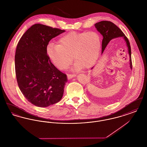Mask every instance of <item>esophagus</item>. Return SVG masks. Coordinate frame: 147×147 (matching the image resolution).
<instances>
[{"label":"esophagus","instance_id":"34e87169","mask_svg":"<svg viewBox=\"0 0 147 147\" xmlns=\"http://www.w3.org/2000/svg\"><path fill=\"white\" fill-rule=\"evenodd\" d=\"M67 76H68V79H71V78H72L73 77H76V75L75 74H68L67 75Z\"/></svg>","mask_w":147,"mask_h":147}]
</instances>
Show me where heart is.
Listing matches in <instances>:
<instances>
[{
    "label": "heart",
    "instance_id": "1",
    "mask_svg": "<svg viewBox=\"0 0 147 147\" xmlns=\"http://www.w3.org/2000/svg\"><path fill=\"white\" fill-rule=\"evenodd\" d=\"M101 47V37L94 31L71 32L64 35L58 44L50 43L47 47L48 56L53 64L61 70L67 69L76 62V70L92 67L99 56Z\"/></svg>",
    "mask_w": 147,
    "mask_h": 147
}]
</instances>
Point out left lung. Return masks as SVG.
<instances>
[{
    "label": "left lung",
    "instance_id": "obj_1",
    "mask_svg": "<svg viewBox=\"0 0 147 147\" xmlns=\"http://www.w3.org/2000/svg\"><path fill=\"white\" fill-rule=\"evenodd\" d=\"M95 28H97L98 31L100 32V33L103 36V39L102 41V53H103L107 44L112 39L119 37H123L128 46V52L130 57V67L132 69L130 43L129 42L128 38L121 31V30L111 21H100L95 24Z\"/></svg>",
    "mask_w": 147,
    "mask_h": 147
}]
</instances>
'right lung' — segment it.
Wrapping results in <instances>:
<instances>
[{
	"instance_id": "obj_1",
	"label": "right lung",
	"mask_w": 147,
	"mask_h": 147,
	"mask_svg": "<svg viewBox=\"0 0 147 147\" xmlns=\"http://www.w3.org/2000/svg\"><path fill=\"white\" fill-rule=\"evenodd\" d=\"M65 31L36 24L24 34L15 56L17 82L30 102L45 107L59 102L67 82V75L58 70L47 54L51 39Z\"/></svg>"
}]
</instances>
